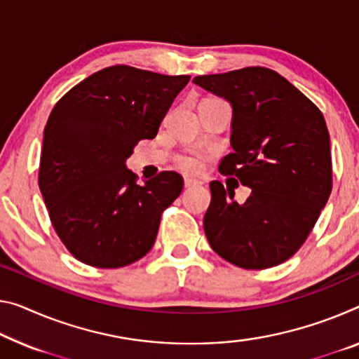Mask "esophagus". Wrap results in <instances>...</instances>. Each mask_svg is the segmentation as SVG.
Instances as JSON below:
<instances>
[{
  "label": "esophagus",
  "instance_id": "esophagus-1",
  "mask_svg": "<svg viewBox=\"0 0 359 359\" xmlns=\"http://www.w3.org/2000/svg\"><path fill=\"white\" fill-rule=\"evenodd\" d=\"M196 184H198L197 180L189 178V176H186V178H184V186H186V187H192V186H196Z\"/></svg>",
  "mask_w": 359,
  "mask_h": 359
}]
</instances>
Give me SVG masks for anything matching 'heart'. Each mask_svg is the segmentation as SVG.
<instances>
[{
  "label": "heart",
  "mask_w": 359,
  "mask_h": 359,
  "mask_svg": "<svg viewBox=\"0 0 359 359\" xmlns=\"http://www.w3.org/2000/svg\"><path fill=\"white\" fill-rule=\"evenodd\" d=\"M178 165L183 170H186V172L196 173L201 170L202 162H201V157H198L197 154H184V156H181L178 158Z\"/></svg>",
  "instance_id": "obj_1"
}]
</instances>
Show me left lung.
Here are the masks:
<instances>
[{
    "mask_svg": "<svg viewBox=\"0 0 359 359\" xmlns=\"http://www.w3.org/2000/svg\"><path fill=\"white\" fill-rule=\"evenodd\" d=\"M231 104V147L219 163L252 192L212 181L203 229L212 249L245 269L271 268L300 249L332 189L330 140L323 114L278 72L247 67L196 76Z\"/></svg>",
    "mask_w": 359,
    "mask_h": 359,
    "instance_id": "1",
    "label": "left lung"
}]
</instances>
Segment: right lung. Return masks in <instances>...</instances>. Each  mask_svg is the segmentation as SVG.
Returning <instances> with one entry per match:
<instances>
[{"label":"right lung","instance_id":"right-lung-1","mask_svg":"<svg viewBox=\"0 0 359 359\" xmlns=\"http://www.w3.org/2000/svg\"><path fill=\"white\" fill-rule=\"evenodd\" d=\"M189 75L114 65L72 88L43 133L38 184L54 229L76 260L135 263L152 249L163 208L183 191L176 172L136 183L126 158L154 140Z\"/></svg>","mask_w":359,"mask_h":359}]
</instances>
